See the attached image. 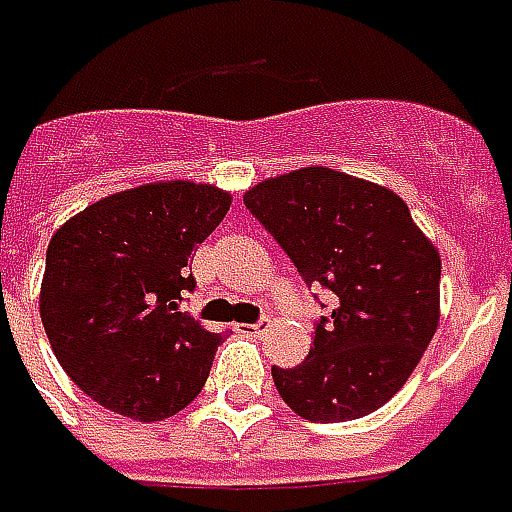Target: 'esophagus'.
Instances as JSON below:
<instances>
[{
	"instance_id": "esophagus-1",
	"label": "esophagus",
	"mask_w": 512,
	"mask_h": 512,
	"mask_svg": "<svg viewBox=\"0 0 512 512\" xmlns=\"http://www.w3.org/2000/svg\"><path fill=\"white\" fill-rule=\"evenodd\" d=\"M244 327V332H249V335H263V332L268 330V318H257L255 324H241Z\"/></svg>"
}]
</instances>
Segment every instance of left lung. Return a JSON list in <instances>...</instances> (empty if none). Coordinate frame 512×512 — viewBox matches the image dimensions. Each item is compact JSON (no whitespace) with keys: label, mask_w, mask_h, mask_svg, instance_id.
<instances>
[{"label":"left lung","mask_w":512,"mask_h":512,"mask_svg":"<svg viewBox=\"0 0 512 512\" xmlns=\"http://www.w3.org/2000/svg\"><path fill=\"white\" fill-rule=\"evenodd\" d=\"M244 205L307 288L335 296L310 355L271 368L285 405L316 424L368 416L405 385L435 335L438 249L393 191L321 166L260 182Z\"/></svg>","instance_id":"obj_1"}]
</instances>
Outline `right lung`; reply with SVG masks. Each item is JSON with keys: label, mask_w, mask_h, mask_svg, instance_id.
<instances>
[{"label": "right lung", "mask_w": 512, "mask_h": 512, "mask_svg": "<svg viewBox=\"0 0 512 512\" xmlns=\"http://www.w3.org/2000/svg\"><path fill=\"white\" fill-rule=\"evenodd\" d=\"M230 210V194L155 182L99 199L46 249L41 321L77 388L113 413L160 421L202 391L221 332L199 327L196 249Z\"/></svg>", "instance_id": "add662e5"}]
</instances>
